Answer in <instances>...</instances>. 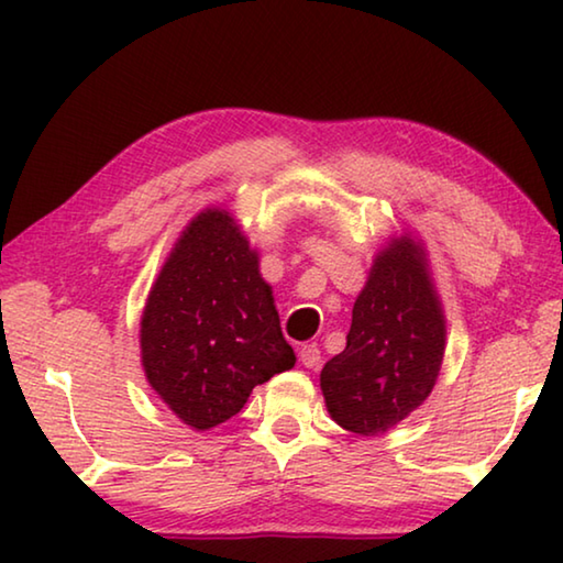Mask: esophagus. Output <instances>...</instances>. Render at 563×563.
Returning a JSON list of instances; mask_svg holds the SVG:
<instances>
[{
  "mask_svg": "<svg viewBox=\"0 0 563 563\" xmlns=\"http://www.w3.org/2000/svg\"><path fill=\"white\" fill-rule=\"evenodd\" d=\"M320 360H322V355H320V347L318 345H302L300 347V362L308 369H318L320 367Z\"/></svg>",
  "mask_w": 563,
  "mask_h": 563,
  "instance_id": "obj_1",
  "label": "esophagus"
}]
</instances>
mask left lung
<instances>
[{"instance_id": "left-lung-1", "label": "left lung", "mask_w": 563, "mask_h": 563, "mask_svg": "<svg viewBox=\"0 0 563 563\" xmlns=\"http://www.w3.org/2000/svg\"><path fill=\"white\" fill-rule=\"evenodd\" d=\"M446 318L424 241L389 235L375 253L345 350L325 362L320 389L342 430L379 437L424 405L440 377Z\"/></svg>"}]
</instances>
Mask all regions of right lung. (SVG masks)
Masks as SVG:
<instances>
[{
    "label": "right lung",
    "mask_w": 563,
    "mask_h": 563,
    "mask_svg": "<svg viewBox=\"0 0 563 563\" xmlns=\"http://www.w3.org/2000/svg\"><path fill=\"white\" fill-rule=\"evenodd\" d=\"M139 325L151 389L196 432L223 424L253 387L295 367L261 253L223 206L203 208L180 231Z\"/></svg>",
    "instance_id": "obj_1"
}]
</instances>
